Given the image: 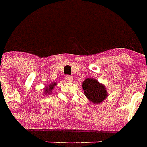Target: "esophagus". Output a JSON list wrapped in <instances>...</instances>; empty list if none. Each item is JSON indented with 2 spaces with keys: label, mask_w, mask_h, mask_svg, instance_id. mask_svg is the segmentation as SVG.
<instances>
[{
  "label": "esophagus",
  "mask_w": 147,
  "mask_h": 147,
  "mask_svg": "<svg viewBox=\"0 0 147 147\" xmlns=\"http://www.w3.org/2000/svg\"><path fill=\"white\" fill-rule=\"evenodd\" d=\"M65 80L67 81V82H72L73 80V78L72 76H69V75H66L65 76Z\"/></svg>",
  "instance_id": "esophagus-1"
}]
</instances>
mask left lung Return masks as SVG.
<instances>
[{
    "instance_id": "8db88e82",
    "label": "left lung",
    "mask_w": 147,
    "mask_h": 147,
    "mask_svg": "<svg viewBox=\"0 0 147 147\" xmlns=\"http://www.w3.org/2000/svg\"><path fill=\"white\" fill-rule=\"evenodd\" d=\"M85 96L94 104L102 102L108 97L105 85L93 78H87L82 84Z\"/></svg>"
}]
</instances>
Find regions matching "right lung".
Wrapping results in <instances>:
<instances>
[{
  "instance_id": "right-lung-1",
  "label": "right lung",
  "mask_w": 147,
  "mask_h": 147,
  "mask_svg": "<svg viewBox=\"0 0 147 147\" xmlns=\"http://www.w3.org/2000/svg\"><path fill=\"white\" fill-rule=\"evenodd\" d=\"M55 85H56V82H52V83H51L49 86L46 87V88H45V94L50 93V92H52V90H53L54 87H55Z\"/></svg>"
}]
</instances>
